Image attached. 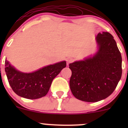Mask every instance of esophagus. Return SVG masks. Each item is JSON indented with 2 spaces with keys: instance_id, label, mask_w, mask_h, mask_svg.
<instances>
[{
  "instance_id": "esophagus-1",
  "label": "esophagus",
  "mask_w": 128,
  "mask_h": 128,
  "mask_svg": "<svg viewBox=\"0 0 128 128\" xmlns=\"http://www.w3.org/2000/svg\"><path fill=\"white\" fill-rule=\"evenodd\" d=\"M73 61H74V60H73V58H67V59H66V62H67V65H68L70 63L73 62Z\"/></svg>"
}]
</instances>
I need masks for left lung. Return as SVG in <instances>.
Wrapping results in <instances>:
<instances>
[{"label": "left lung", "mask_w": 128, "mask_h": 128, "mask_svg": "<svg viewBox=\"0 0 128 128\" xmlns=\"http://www.w3.org/2000/svg\"><path fill=\"white\" fill-rule=\"evenodd\" d=\"M96 42L99 49L93 56L69 64L71 92L78 99L88 102H98L110 96L122 73L121 54L112 35L99 33Z\"/></svg>", "instance_id": "1"}]
</instances>
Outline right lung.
Returning <instances> with one entry per match:
<instances>
[{
  "instance_id": "add662e5",
  "label": "right lung",
  "mask_w": 128,
  "mask_h": 128,
  "mask_svg": "<svg viewBox=\"0 0 128 128\" xmlns=\"http://www.w3.org/2000/svg\"><path fill=\"white\" fill-rule=\"evenodd\" d=\"M66 67V61L56 63L30 73L19 72L5 60V72L9 84L17 95L29 99L45 96L52 82Z\"/></svg>"
}]
</instances>
